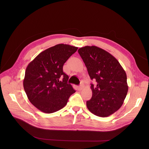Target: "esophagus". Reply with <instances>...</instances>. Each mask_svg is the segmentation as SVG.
Here are the masks:
<instances>
[{"label": "esophagus", "mask_w": 149, "mask_h": 149, "mask_svg": "<svg viewBox=\"0 0 149 149\" xmlns=\"http://www.w3.org/2000/svg\"><path fill=\"white\" fill-rule=\"evenodd\" d=\"M78 88V90H81L84 88V85H83V84H81L80 86H79Z\"/></svg>", "instance_id": "34e87169"}]
</instances>
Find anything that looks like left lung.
<instances>
[{
  "label": "left lung",
  "mask_w": 149,
  "mask_h": 149,
  "mask_svg": "<svg viewBox=\"0 0 149 149\" xmlns=\"http://www.w3.org/2000/svg\"><path fill=\"white\" fill-rule=\"evenodd\" d=\"M91 79L93 95L87 107L94 115L108 117L123 105L128 92L127 75L117 59L100 48L86 46L78 51Z\"/></svg>",
  "instance_id": "1"
}]
</instances>
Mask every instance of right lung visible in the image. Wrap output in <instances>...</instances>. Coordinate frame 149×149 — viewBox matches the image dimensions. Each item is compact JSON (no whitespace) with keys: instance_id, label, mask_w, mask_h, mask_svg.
<instances>
[{"instance_id":"obj_1","label":"right lung","mask_w":149,"mask_h":149,"mask_svg":"<svg viewBox=\"0 0 149 149\" xmlns=\"http://www.w3.org/2000/svg\"><path fill=\"white\" fill-rule=\"evenodd\" d=\"M77 49L58 44L40 52L27 66L24 88L29 101L42 112L49 114L61 110L75 92L67 83L69 77L63 72V65Z\"/></svg>"}]
</instances>
